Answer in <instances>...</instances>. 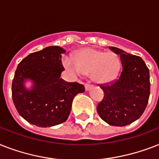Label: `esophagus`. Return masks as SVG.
I'll return each instance as SVG.
<instances>
[{
    "label": "esophagus",
    "instance_id": "esophagus-1",
    "mask_svg": "<svg viewBox=\"0 0 159 159\" xmlns=\"http://www.w3.org/2000/svg\"><path fill=\"white\" fill-rule=\"evenodd\" d=\"M91 87H92V86H91V84H85V90L86 91H89Z\"/></svg>",
    "mask_w": 159,
    "mask_h": 159
}]
</instances>
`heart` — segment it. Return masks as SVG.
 Instances as JSON below:
<instances>
[{
	"instance_id": "b5f03b06",
	"label": "heart",
	"mask_w": 159,
	"mask_h": 159,
	"mask_svg": "<svg viewBox=\"0 0 159 159\" xmlns=\"http://www.w3.org/2000/svg\"><path fill=\"white\" fill-rule=\"evenodd\" d=\"M64 67L75 75L91 73V78L97 83H107L117 77L121 68L119 56L113 52L86 48L79 50L73 56V63L64 60Z\"/></svg>"
}]
</instances>
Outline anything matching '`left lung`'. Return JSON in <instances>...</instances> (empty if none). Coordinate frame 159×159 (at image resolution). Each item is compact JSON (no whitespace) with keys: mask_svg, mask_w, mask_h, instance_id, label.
I'll use <instances>...</instances> for the list:
<instances>
[{"mask_svg":"<svg viewBox=\"0 0 159 159\" xmlns=\"http://www.w3.org/2000/svg\"><path fill=\"white\" fill-rule=\"evenodd\" d=\"M109 49L120 55L122 69L109 85L99 84L104 98L96 109L101 119L111 126H126L140 118L146 108L150 94L149 71L140 56L117 47Z\"/></svg>","mask_w":159,"mask_h":159,"instance_id":"8db88e82","label":"left lung"}]
</instances>
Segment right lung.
Listing matches in <instances>:
<instances>
[{
	"mask_svg": "<svg viewBox=\"0 0 159 159\" xmlns=\"http://www.w3.org/2000/svg\"><path fill=\"white\" fill-rule=\"evenodd\" d=\"M59 46H48L32 53L19 64L12 82V98L18 113L33 125L50 127L68 119L73 98L85 91L77 82H65L60 78L64 70ZM30 79L31 90L23 83Z\"/></svg>",
	"mask_w": 159,
	"mask_h": 159,
	"instance_id": "obj_1",
	"label": "right lung"
}]
</instances>
